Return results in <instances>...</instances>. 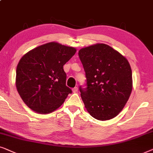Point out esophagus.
Here are the masks:
<instances>
[{
	"instance_id": "obj_1",
	"label": "esophagus",
	"mask_w": 153,
	"mask_h": 153,
	"mask_svg": "<svg viewBox=\"0 0 153 153\" xmlns=\"http://www.w3.org/2000/svg\"><path fill=\"white\" fill-rule=\"evenodd\" d=\"M72 91H73V93H76L77 91H78V88L77 87H74V88L72 89Z\"/></svg>"
}]
</instances>
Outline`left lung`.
I'll use <instances>...</instances> for the list:
<instances>
[{"label":"left lung","instance_id":"1","mask_svg":"<svg viewBox=\"0 0 153 153\" xmlns=\"http://www.w3.org/2000/svg\"><path fill=\"white\" fill-rule=\"evenodd\" d=\"M87 78L80 87L85 108L99 120H108L125 107L132 91V72L128 60L111 46L97 43L79 50Z\"/></svg>","mask_w":153,"mask_h":153}]
</instances>
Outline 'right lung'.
Listing matches in <instances>:
<instances>
[{
	"mask_svg": "<svg viewBox=\"0 0 153 153\" xmlns=\"http://www.w3.org/2000/svg\"><path fill=\"white\" fill-rule=\"evenodd\" d=\"M76 49L56 42L42 45L21 58L16 70V87L27 106L40 114L59 108L71 89L66 85L64 65Z\"/></svg>",
	"mask_w": 153,
	"mask_h": 153,
	"instance_id": "1",
	"label": "right lung"
}]
</instances>
